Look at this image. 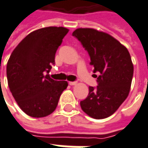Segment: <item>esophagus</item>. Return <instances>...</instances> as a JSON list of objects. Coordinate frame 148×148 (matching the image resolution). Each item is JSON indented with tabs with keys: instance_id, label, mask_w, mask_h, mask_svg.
<instances>
[{
	"instance_id": "esophagus-1",
	"label": "esophagus",
	"mask_w": 148,
	"mask_h": 148,
	"mask_svg": "<svg viewBox=\"0 0 148 148\" xmlns=\"http://www.w3.org/2000/svg\"><path fill=\"white\" fill-rule=\"evenodd\" d=\"M77 84V82H69V85H70V86H76Z\"/></svg>"
}]
</instances>
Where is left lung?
I'll use <instances>...</instances> for the list:
<instances>
[{"label": "left lung", "instance_id": "obj_1", "mask_svg": "<svg viewBox=\"0 0 148 148\" xmlns=\"http://www.w3.org/2000/svg\"><path fill=\"white\" fill-rule=\"evenodd\" d=\"M87 50L94 72H98V86H89L88 96L81 101L82 110L101 119L112 115L129 94L134 64L129 52L110 34L90 28L72 33Z\"/></svg>", "mask_w": 148, "mask_h": 148}]
</instances>
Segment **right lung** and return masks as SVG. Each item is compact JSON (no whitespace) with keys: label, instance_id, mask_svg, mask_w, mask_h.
I'll return each instance as SVG.
<instances>
[{"label":"right lung","instance_id":"right-lung-1","mask_svg":"<svg viewBox=\"0 0 148 148\" xmlns=\"http://www.w3.org/2000/svg\"><path fill=\"white\" fill-rule=\"evenodd\" d=\"M69 29L45 27L29 34L10 55L6 66L8 86L20 108L33 118H43L57 108L68 83L54 81L49 72L55 54Z\"/></svg>","mask_w":148,"mask_h":148}]
</instances>
